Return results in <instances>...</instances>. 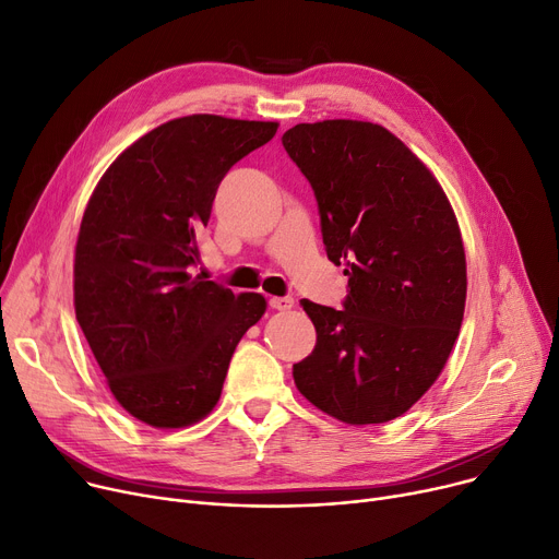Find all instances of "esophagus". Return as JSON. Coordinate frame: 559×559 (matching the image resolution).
Returning <instances> with one entry per match:
<instances>
[{"instance_id":"esophagus-1","label":"esophagus","mask_w":559,"mask_h":559,"mask_svg":"<svg viewBox=\"0 0 559 559\" xmlns=\"http://www.w3.org/2000/svg\"><path fill=\"white\" fill-rule=\"evenodd\" d=\"M270 306L274 310H289L292 306H295V299H292V297H272Z\"/></svg>"}]
</instances>
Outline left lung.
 <instances>
[{
	"mask_svg": "<svg viewBox=\"0 0 559 559\" xmlns=\"http://www.w3.org/2000/svg\"><path fill=\"white\" fill-rule=\"evenodd\" d=\"M283 146L314 192L329 260L348 276L340 310L301 299L317 344L292 376L344 424L392 421L442 373L462 326L457 219L430 169L380 124H297Z\"/></svg>",
	"mask_w": 559,
	"mask_h": 559,
	"instance_id": "1",
	"label": "left lung"
}]
</instances>
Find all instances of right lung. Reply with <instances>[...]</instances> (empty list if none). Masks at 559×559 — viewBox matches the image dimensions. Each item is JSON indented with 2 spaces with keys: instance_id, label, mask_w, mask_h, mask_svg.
Returning <instances> with one entry per match:
<instances>
[{
  "instance_id": "obj_1",
  "label": "right lung",
  "mask_w": 559,
  "mask_h": 559,
  "mask_svg": "<svg viewBox=\"0 0 559 559\" xmlns=\"http://www.w3.org/2000/svg\"><path fill=\"white\" fill-rule=\"evenodd\" d=\"M276 129L179 117L117 156L87 201L74 253L76 321L112 396L146 426L183 428L209 415L235 346L267 308L192 267L222 179Z\"/></svg>"
}]
</instances>
